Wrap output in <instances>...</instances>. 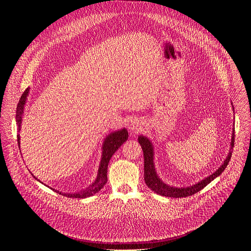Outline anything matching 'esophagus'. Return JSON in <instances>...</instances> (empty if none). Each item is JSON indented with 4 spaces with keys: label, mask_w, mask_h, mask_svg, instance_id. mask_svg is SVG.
<instances>
[{
    "label": "esophagus",
    "mask_w": 251,
    "mask_h": 251,
    "mask_svg": "<svg viewBox=\"0 0 251 251\" xmlns=\"http://www.w3.org/2000/svg\"><path fill=\"white\" fill-rule=\"evenodd\" d=\"M129 129L132 131V132H140L142 131L143 129V126H142V122H140L139 120H134L131 122V124L129 125Z\"/></svg>",
    "instance_id": "esophagus-1"
}]
</instances>
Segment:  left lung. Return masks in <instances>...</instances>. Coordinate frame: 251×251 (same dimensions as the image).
<instances>
[{"label":"left lung","mask_w":251,"mask_h":251,"mask_svg":"<svg viewBox=\"0 0 251 251\" xmlns=\"http://www.w3.org/2000/svg\"><path fill=\"white\" fill-rule=\"evenodd\" d=\"M138 141L142 147L143 154H144V180H145V183L148 186V188H150L156 194L163 196V197L186 198V197L192 196V195L200 192L201 190H202L205 186H207L212 180H214V178L219 176L226 170V168L231 158V154H232V150H233V146H234V128H233L232 135H231L230 149H229L228 155L226 158L223 165L213 174L206 176L201 182H199L193 186L186 187V188H176V187H172V186H169L166 183H164L155 170L154 147L152 145V142L147 137L142 136V135H140L138 137Z\"/></svg>","instance_id":"1"}]
</instances>
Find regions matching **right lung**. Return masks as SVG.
<instances>
[{
    "label": "right lung",
    "instance_id": "obj_1",
    "mask_svg": "<svg viewBox=\"0 0 251 251\" xmlns=\"http://www.w3.org/2000/svg\"><path fill=\"white\" fill-rule=\"evenodd\" d=\"M28 92H29V88H26L25 90V92L22 94L20 101L18 103V106H17L16 121L18 124L19 132L21 130L22 117H23L25 104ZM17 137H18V144L20 146V134ZM127 139H128V131L125 128L108 134V136L104 139V142H103L101 161H100V165H99V169H98L97 177L94 181V183H92L88 188H86L80 192H77L75 194H63V196H65L67 198H74V199L75 198V199H85V198L91 197L94 194L98 193L104 187V185L107 183V168H108V164H109L111 157L118 150V148L121 147L123 143L125 141H127ZM53 191H54V189H53ZM55 192L59 193V191H55ZM59 194H61V192Z\"/></svg>",
    "mask_w": 251,
    "mask_h": 251
}]
</instances>
